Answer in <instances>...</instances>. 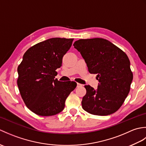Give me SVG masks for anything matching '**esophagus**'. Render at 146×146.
I'll return each mask as SVG.
<instances>
[{"mask_svg":"<svg viewBox=\"0 0 146 146\" xmlns=\"http://www.w3.org/2000/svg\"><path fill=\"white\" fill-rule=\"evenodd\" d=\"M82 85L81 83H77V87H80V86H82Z\"/></svg>","mask_w":146,"mask_h":146,"instance_id":"1","label":"esophagus"}]
</instances>
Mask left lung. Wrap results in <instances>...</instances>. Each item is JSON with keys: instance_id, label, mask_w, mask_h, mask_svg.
I'll list each match as a JSON object with an SVG mask.
<instances>
[{"instance_id": "left-lung-1", "label": "left lung", "mask_w": 146, "mask_h": 146, "mask_svg": "<svg viewBox=\"0 0 146 146\" xmlns=\"http://www.w3.org/2000/svg\"><path fill=\"white\" fill-rule=\"evenodd\" d=\"M74 48L82 54L88 71L97 74V90L85 85L83 110L96 115H108L119 109L130 91L133 74L130 61L123 52L107 39H79Z\"/></svg>"}]
</instances>
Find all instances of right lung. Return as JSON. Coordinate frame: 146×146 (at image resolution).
<instances>
[{
    "instance_id": "add662e5",
    "label": "right lung",
    "mask_w": 146,
    "mask_h": 146,
    "mask_svg": "<svg viewBox=\"0 0 146 146\" xmlns=\"http://www.w3.org/2000/svg\"><path fill=\"white\" fill-rule=\"evenodd\" d=\"M73 39L54 38L27 49L17 68V86L27 107L41 116H51L64 109L65 101L76 88L75 82H60L56 70Z\"/></svg>"
}]
</instances>
